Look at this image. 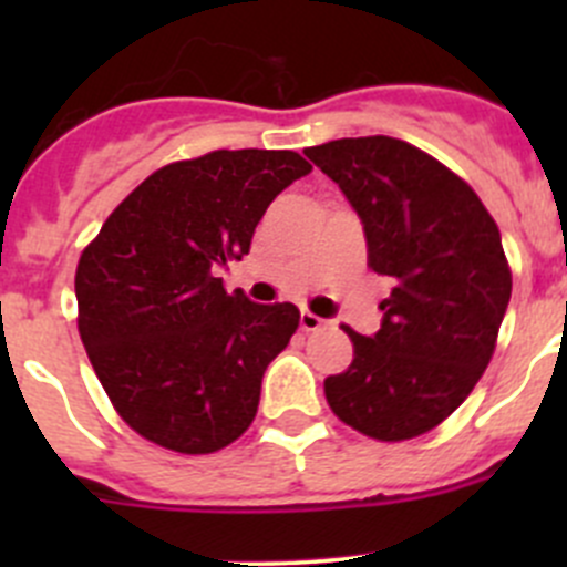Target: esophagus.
Segmentation results:
<instances>
[{
	"mask_svg": "<svg viewBox=\"0 0 567 567\" xmlns=\"http://www.w3.org/2000/svg\"><path fill=\"white\" fill-rule=\"evenodd\" d=\"M326 323H329V320L316 316V312H310V310L301 312V329L305 331H318V329H323Z\"/></svg>",
	"mask_w": 567,
	"mask_h": 567,
	"instance_id": "34e87169",
	"label": "esophagus"
}]
</instances>
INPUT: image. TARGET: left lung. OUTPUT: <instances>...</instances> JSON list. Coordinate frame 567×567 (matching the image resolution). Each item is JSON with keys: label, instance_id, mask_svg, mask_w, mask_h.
Wrapping results in <instances>:
<instances>
[{"label": "left lung", "instance_id": "8db88e82", "mask_svg": "<svg viewBox=\"0 0 567 567\" xmlns=\"http://www.w3.org/2000/svg\"><path fill=\"white\" fill-rule=\"evenodd\" d=\"M362 219L368 266L392 279L373 337L323 381L331 411L379 442L433 431L468 398L496 348L513 277L496 221L466 181L392 136L307 147Z\"/></svg>", "mask_w": 567, "mask_h": 567}]
</instances>
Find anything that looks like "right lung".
Masks as SVG:
<instances>
[{
    "mask_svg": "<svg viewBox=\"0 0 567 567\" xmlns=\"http://www.w3.org/2000/svg\"><path fill=\"white\" fill-rule=\"evenodd\" d=\"M293 151H214L156 169L79 257L76 301L95 375L140 436L183 455L236 442L262 373L299 329L293 305L227 293L271 199L310 173Z\"/></svg>",
    "mask_w": 567,
    "mask_h": 567,
    "instance_id": "right-lung-1",
    "label": "right lung"
}]
</instances>
